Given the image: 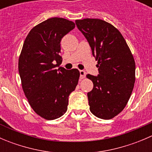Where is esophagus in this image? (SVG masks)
<instances>
[{"mask_svg":"<svg viewBox=\"0 0 152 152\" xmlns=\"http://www.w3.org/2000/svg\"><path fill=\"white\" fill-rule=\"evenodd\" d=\"M79 73H80V79H84V78L86 76V72L85 71V70H79Z\"/></svg>","mask_w":152,"mask_h":152,"instance_id":"esophagus-1","label":"esophagus"}]
</instances>
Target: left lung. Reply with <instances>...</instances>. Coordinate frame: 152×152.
Segmentation results:
<instances>
[{
	"instance_id": "8db88e82",
	"label": "left lung",
	"mask_w": 152,
	"mask_h": 152,
	"mask_svg": "<svg viewBox=\"0 0 152 152\" xmlns=\"http://www.w3.org/2000/svg\"><path fill=\"white\" fill-rule=\"evenodd\" d=\"M76 26L88 41L98 61L97 76L87 75L93 88L87 93L90 110L99 118L108 120L126 105L135 82V62L121 32L100 19L76 20Z\"/></svg>"
}]
</instances>
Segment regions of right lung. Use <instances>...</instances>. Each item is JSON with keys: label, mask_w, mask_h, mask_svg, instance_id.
<instances>
[{"label": "right lung", "mask_w": 152, "mask_h": 152, "mask_svg": "<svg viewBox=\"0 0 152 152\" xmlns=\"http://www.w3.org/2000/svg\"><path fill=\"white\" fill-rule=\"evenodd\" d=\"M74 28L65 18H49L29 31L19 56L23 90L34 111L46 120L66 113L69 95L78 85V69H56L62 62L61 39Z\"/></svg>", "instance_id": "right-lung-1"}]
</instances>
